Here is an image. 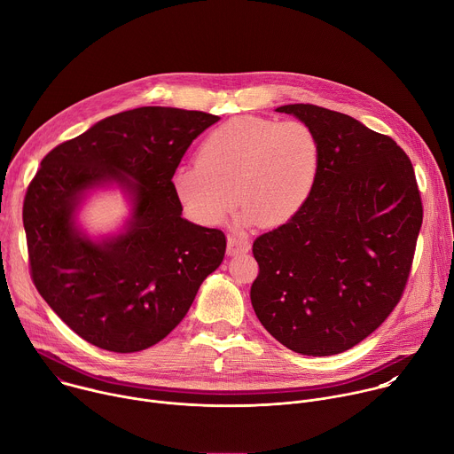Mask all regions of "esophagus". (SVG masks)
<instances>
[{
	"instance_id": "34e87169",
	"label": "esophagus",
	"mask_w": 454,
	"mask_h": 454,
	"mask_svg": "<svg viewBox=\"0 0 454 454\" xmlns=\"http://www.w3.org/2000/svg\"><path fill=\"white\" fill-rule=\"evenodd\" d=\"M249 251V240L246 235H230L228 237V254H239Z\"/></svg>"
}]
</instances>
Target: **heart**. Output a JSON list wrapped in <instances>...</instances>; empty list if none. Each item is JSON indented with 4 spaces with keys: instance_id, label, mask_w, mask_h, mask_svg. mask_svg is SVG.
I'll use <instances>...</instances> for the list:
<instances>
[{
    "instance_id": "heart-1",
    "label": "heart",
    "mask_w": 454,
    "mask_h": 454,
    "mask_svg": "<svg viewBox=\"0 0 454 454\" xmlns=\"http://www.w3.org/2000/svg\"><path fill=\"white\" fill-rule=\"evenodd\" d=\"M319 163L317 135L303 120L237 116L201 142L196 165L174 170L172 190L198 224H219L237 200L244 221L280 226L307 205Z\"/></svg>"
}]
</instances>
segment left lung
I'll list each match as a JSON object with an SVG mask.
<instances>
[{
    "mask_svg": "<svg viewBox=\"0 0 454 454\" xmlns=\"http://www.w3.org/2000/svg\"><path fill=\"white\" fill-rule=\"evenodd\" d=\"M317 135L321 163L307 205L253 242L251 305L264 329L303 356H334L370 336L406 289L422 200L408 154L356 118L289 104Z\"/></svg>",
    "mask_w": 454,
    "mask_h": 454,
    "instance_id": "8db88e82",
    "label": "left lung"
}]
</instances>
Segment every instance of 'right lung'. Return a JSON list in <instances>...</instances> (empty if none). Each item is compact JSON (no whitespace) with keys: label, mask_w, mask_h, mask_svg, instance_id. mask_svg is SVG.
<instances>
[{"label":"right lung","mask_w":454,"mask_h":454,"mask_svg":"<svg viewBox=\"0 0 454 454\" xmlns=\"http://www.w3.org/2000/svg\"><path fill=\"white\" fill-rule=\"evenodd\" d=\"M217 120L203 111L138 107L43 158L23 203L30 277L88 343L120 354L156 345L221 266L226 235L183 219L172 190L183 154ZM106 180L132 188L136 214L125 234L98 245L78 235L73 212L84 189Z\"/></svg>","instance_id":"add662e5"}]
</instances>
